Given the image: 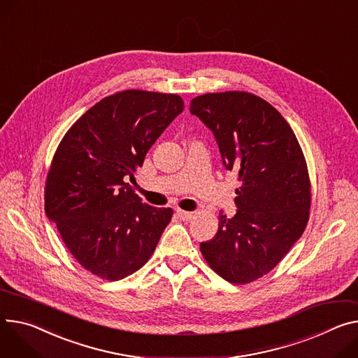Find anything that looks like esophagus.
<instances>
[{"mask_svg": "<svg viewBox=\"0 0 358 358\" xmlns=\"http://www.w3.org/2000/svg\"><path fill=\"white\" fill-rule=\"evenodd\" d=\"M176 214L178 215V218L180 220H182V221H188V220H191L192 217H194V214L192 213H189V211H184V210H180V208H177L176 210Z\"/></svg>", "mask_w": 358, "mask_h": 358, "instance_id": "obj_1", "label": "esophagus"}]
</instances>
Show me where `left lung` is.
<instances>
[{
    "instance_id": "1",
    "label": "left lung",
    "mask_w": 358,
    "mask_h": 358,
    "mask_svg": "<svg viewBox=\"0 0 358 358\" xmlns=\"http://www.w3.org/2000/svg\"><path fill=\"white\" fill-rule=\"evenodd\" d=\"M189 113L213 131L222 164L237 173V213L220 211L218 231L200 250L224 280L247 284L270 273L301 237L311 185L303 150L284 117L245 91L210 92Z\"/></svg>"
}]
</instances>
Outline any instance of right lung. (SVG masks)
<instances>
[{
  "label": "right lung",
  "instance_id": "add662e5",
  "mask_svg": "<svg viewBox=\"0 0 358 358\" xmlns=\"http://www.w3.org/2000/svg\"><path fill=\"white\" fill-rule=\"evenodd\" d=\"M184 110L177 94L127 90L91 107L61 140L45 181V214L77 262L118 281L140 270L171 221L127 182Z\"/></svg>",
  "mask_w": 358,
  "mask_h": 358
}]
</instances>
